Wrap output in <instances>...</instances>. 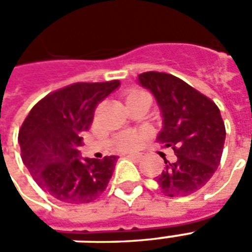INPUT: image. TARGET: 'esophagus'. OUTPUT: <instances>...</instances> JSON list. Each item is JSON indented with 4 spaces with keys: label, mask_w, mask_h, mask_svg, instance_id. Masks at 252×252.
Segmentation results:
<instances>
[{
    "label": "esophagus",
    "mask_w": 252,
    "mask_h": 252,
    "mask_svg": "<svg viewBox=\"0 0 252 252\" xmlns=\"http://www.w3.org/2000/svg\"><path fill=\"white\" fill-rule=\"evenodd\" d=\"M126 158L132 159V160H135V162H139V160L142 159V157H140V155H133V154H126Z\"/></svg>",
    "instance_id": "34e87169"
}]
</instances>
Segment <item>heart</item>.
Segmentation results:
<instances>
[{
    "instance_id": "1",
    "label": "heart",
    "mask_w": 252,
    "mask_h": 252,
    "mask_svg": "<svg viewBox=\"0 0 252 252\" xmlns=\"http://www.w3.org/2000/svg\"><path fill=\"white\" fill-rule=\"evenodd\" d=\"M142 95H148V94L146 92H142V90H133L132 93H129L126 99L136 98V97H142ZM140 142H142V136L139 133L126 132V133H123L116 139L115 148L120 150V151H131V150H135L140 144Z\"/></svg>"
}]
</instances>
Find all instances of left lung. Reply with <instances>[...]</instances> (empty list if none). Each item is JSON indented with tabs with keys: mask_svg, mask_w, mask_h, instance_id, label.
I'll use <instances>...</instances> for the list:
<instances>
[{
	"mask_svg": "<svg viewBox=\"0 0 252 252\" xmlns=\"http://www.w3.org/2000/svg\"><path fill=\"white\" fill-rule=\"evenodd\" d=\"M151 92L162 115L157 142L174 151V162L164 159L157 177L159 189L169 197H184L200 190L220 164L225 126L216 104L180 78L148 71L137 77Z\"/></svg>",
	"mask_w": 252,
	"mask_h": 252,
	"instance_id": "1",
	"label": "left lung"
}]
</instances>
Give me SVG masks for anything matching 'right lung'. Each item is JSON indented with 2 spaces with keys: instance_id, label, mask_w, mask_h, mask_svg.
I'll use <instances>...</instances> for the list:
<instances>
[{
  "instance_id": "add662e5",
  "label": "right lung",
  "mask_w": 252,
  "mask_h": 252,
  "mask_svg": "<svg viewBox=\"0 0 252 252\" xmlns=\"http://www.w3.org/2000/svg\"><path fill=\"white\" fill-rule=\"evenodd\" d=\"M120 81L79 82L48 94L31 109L19 132L21 159L46 193L67 204H88L104 193L117 157L82 158L79 146L97 105Z\"/></svg>"
}]
</instances>
